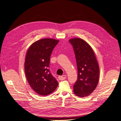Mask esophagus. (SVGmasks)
Returning <instances> with one entry per match:
<instances>
[{
  "instance_id": "esophagus-1",
  "label": "esophagus",
  "mask_w": 121,
  "mask_h": 121,
  "mask_svg": "<svg viewBox=\"0 0 121 121\" xmlns=\"http://www.w3.org/2000/svg\"><path fill=\"white\" fill-rule=\"evenodd\" d=\"M67 76L66 75H63V76H58V79H59L60 80H64L65 78H66Z\"/></svg>"
}]
</instances>
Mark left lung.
<instances>
[{
	"mask_svg": "<svg viewBox=\"0 0 121 121\" xmlns=\"http://www.w3.org/2000/svg\"><path fill=\"white\" fill-rule=\"evenodd\" d=\"M75 54L78 78L74 92L78 96L89 95L95 89L99 76V68L92 48L84 40L75 38L69 40Z\"/></svg>",
	"mask_w": 121,
	"mask_h": 121,
	"instance_id": "left-lung-1",
	"label": "left lung"
}]
</instances>
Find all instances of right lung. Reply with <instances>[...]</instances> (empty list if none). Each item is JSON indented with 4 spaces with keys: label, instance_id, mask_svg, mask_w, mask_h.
Returning a JSON list of instances; mask_svg holds the SVG:
<instances>
[{
    "label": "right lung",
    "instance_id": "right-lung-1",
    "mask_svg": "<svg viewBox=\"0 0 121 121\" xmlns=\"http://www.w3.org/2000/svg\"><path fill=\"white\" fill-rule=\"evenodd\" d=\"M59 41L50 38L40 39L29 47L26 56L25 71L32 88L42 96L56 89L58 82L50 72V57Z\"/></svg>",
    "mask_w": 121,
    "mask_h": 121
}]
</instances>
